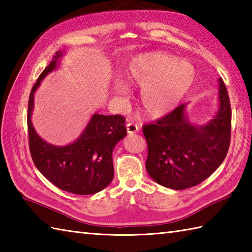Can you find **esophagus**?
I'll use <instances>...</instances> for the list:
<instances>
[{
    "label": "esophagus",
    "mask_w": 252,
    "mask_h": 252,
    "mask_svg": "<svg viewBox=\"0 0 252 252\" xmlns=\"http://www.w3.org/2000/svg\"><path fill=\"white\" fill-rule=\"evenodd\" d=\"M126 131L129 134H133V133H136L138 131V126L135 125V123L129 122L126 125Z\"/></svg>",
    "instance_id": "1"
}]
</instances>
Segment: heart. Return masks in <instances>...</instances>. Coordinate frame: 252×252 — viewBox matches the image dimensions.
I'll return each mask as SVG.
<instances>
[{"label":"heart","instance_id":"b5f03b06","mask_svg":"<svg viewBox=\"0 0 252 252\" xmlns=\"http://www.w3.org/2000/svg\"><path fill=\"white\" fill-rule=\"evenodd\" d=\"M194 77V67L189 62L176 61L162 52L133 58L126 69L127 80L142 88V108L151 118L169 114L189 91ZM117 93L125 94L126 88L120 84Z\"/></svg>","mask_w":252,"mask_h":252}]
</instances>
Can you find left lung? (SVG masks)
<instances>
[{
    "instance_id": "left-lung-1",
    "label": "left lung",
    "mask_w": 252,
    "mask_h": 252,
    "mask_svg": "<svg viewBox=\"0 0 252 252\" xmlns=\"http://www.w3.org/2000/svg\"><path fill=\"white\" fill-rule=\"evenodd\" d=\"M219 83L220 108L208 125H190L182 104L143 126L148 148L146 170L158 184L172 189H190L209 178L225 159L231 143L232 109L221 78Z\"/></svg>"
}]
</instances>
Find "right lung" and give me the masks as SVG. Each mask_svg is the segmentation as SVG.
<instances>
[{
  "mask_svg": "<svg viewBox=\"0 0 252 252\" xmlns=\"http://www.w3.org/2000/svg\"><path fill=\"white\" fill-rule=\"evenodd\" d=\"M61 56L62 53L56 52L31 89L27 116L31 158L37 170L58 189L77 195L95 194L114 179L111 155L116 144L126 135V118L95 114L81 136L67 146H53L42 140L31 122L33 95L42 79L54 70Z\"/></svg>",
  "mask_w": 252,
  "mask_h": 252,
  "instance_id": "add662e5",
  "label": "right lung"
}]
</instances>
